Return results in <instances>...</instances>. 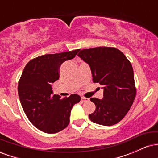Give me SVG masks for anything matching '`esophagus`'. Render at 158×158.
<instances>
[{
    "instance_id": "esophagus-1",
    "label": "esophagus",
    "mask_w": 158,
    "mask_h": 158,
    "mask_svg": "<svg viewBox=\"0 0 158 158\" xmlns=\"http://www.w3.org/2000/svg\"><path fill=\"white\" fill-rule=\"evenodd\" d=\"M88 98H86V97H81V102H86V101H88Z\"/></svg>"
}]
</instances>
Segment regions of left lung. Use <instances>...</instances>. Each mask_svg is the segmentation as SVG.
<instances>
[{
    "label": "left lung",
    "instance_id": "8db88e82",
    "mask_svg": "<svg viewBox=\"0 0 158 158\" xmlns=\"http://www.w3.org/2000/svg\"><path fill=\"white\" fill-rule=\"evenodd\" d=\"M78 56L90 65L94 83L104 89L102 99L90 98L96 110L89 114L90 119L106 126L117 124L130 110L137 93L131 62L111 47L84 49Z\"/></svg>",
    "mask_w": 158,
    "mask_h": 158
}]
</instances>
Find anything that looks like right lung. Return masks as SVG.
<instances>
[{"mask_svg": "<svg viewBox=\"0 0 158 158\" xmlns=\"http://www.w3.org/2000/svg\"><path fill=\"white\" fill-rule=\"evenodd\" d=\"M79 50L47 54L32 59L23 69L18 85L21 106L27 118L38 129L54 134L70 123V111L80 97L71 94L61 99L52 94V84L59 79V68L73 59Z\"/></svg>", "mask_w": 158, "mask_h": 158, "instance_id": "obj_1", "label": "right lung"}]
</instances>
